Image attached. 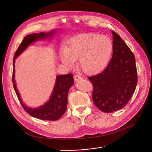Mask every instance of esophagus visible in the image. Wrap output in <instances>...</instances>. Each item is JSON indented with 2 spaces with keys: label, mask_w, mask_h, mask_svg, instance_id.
<instances>
[{
  "label": "esophagus",
  "mask_w": 152,
  "mask_h": 152,
  "mask_svg": "<svg viewBox=\"0 0 152 152\" xmlns=\"http://www.w3.org/2000/svg\"><path fill=\"white\" fill-rule=\"evenodd\" d=\"M82 79V77L81 76H79L78 75H75L74 76V80L75 82H77L79 81H80Z\"/></svg>",
  "instance_id": "34e87169"
}]
</instances>
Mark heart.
I'll return each instance as SVG.
<instances>
[{"label": "heart", "mask_w": 152, "mask_h": 152, "mask_svg": "<svg viewBox=\"0 0 152 152\" xmlns=\"http://www.w3.org/2000/svg\"><path fill=\"white\" fill-rule=\"evenodd\" d=\"M113 44L110 37L93 33L82 34L72 38L60 52L61 61L68 66L74 65L79 58V66L85 73H99L108 65Z\"/></svg>", "instance_id": "heart-1"}]
</instances>
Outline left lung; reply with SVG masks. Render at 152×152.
I'll return each instance as SVG.
<instances>
[{"label":"left lung","mask_w":152,"mask_h":152,"mask_svg":"<svg viewBox=\"0 0 152 152\" xmlns=\"http://www.w3.org/2000/svg\"><path fill=\"white\" fill-rule=\"evenodd\" d=\"M113 35V56L101 73L89 77L93 85L92 100L100 111L111 113L124 107L137 83L135 58L129 47L116 33Z\"/></svg>","instance_id":"obj_1"}]
</instances>
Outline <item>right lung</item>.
<instances>
[{
    "label": "right lung",
    "instance_id": "1",
    "mask_svg": "<svg viewBox=\"0 0 152 152\" xmlns=\"http://www.w3.org/2000/svg\"><path fill=\"white\" fill-rule=\"evenodd\" d=\"M55 33V30H53L47 33L41 32L40 33H33L27 35L23 39L18 49L16 51L13 60L12 82L15 91L21 105L29 115L42 120H57L65 112L67 108L68 93L70 87L74 84L73 76L71 73L57 76L49 100L41 107L36 108H32L28 107L23 103L17 88L15 80V59L32 43L36 41L37 40H43L48 37H52Z\"/></svg>",
    "mask_w": 152,
    "mask_h": 152
}]
</instances>
